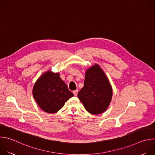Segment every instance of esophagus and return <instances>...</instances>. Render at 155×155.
<instances>
[{
  "instance_id": "34e87169",
  "label": "esophagus",
  "mask_w": 155,
  "mask_h": 155,
  "mask_svg": "<svg viewBox=\"0 0 155 155\" xmlns=\"http://www.w3.org/2000/svg\"><path fill=\"white\" fill-rule=\"evenodd\" d=\"M73 93H74V96H77V93H78V90H77L73 91Z\"/></svg>"
}]
</instances>
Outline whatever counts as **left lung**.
Masks as SVG:
<instances>
[{
  "mask_svg": "<svg viewBox=\"0 0 155 155\" xmlns=\"http://www.w3.org/2000/svg\"><path fill=\"white\" fill-rule=\"evenodd\" d=\"M78 97L91 114H100L108 107L112 97V88L98 65L86 72L84 86L78 92Z\"/></svg>",
  "mask_w": 155,
  "mask_h": 155,
  "instance_id": "1",
  "label": "left lung"
}]
</instances>
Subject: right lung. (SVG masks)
Instances as JSON below:
<instances>
[{
	"instance_id": "obj_1",
	"label": "right lung",
	"mask_w": 155,
	"mask_h": 155,
	"mask_svg": "<svg viewBox=\"0 0 155 155\" xmlns=\"http://www.w3.org/2000/svg\"><path fill=\"white\" fill-rule=\"evenodd\" d=\"M33 96L38 106L47 113L57 112L74 96L59 74H44L34 84Z\"/></svg>"
}]
</instances>
